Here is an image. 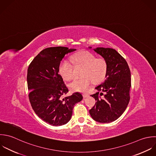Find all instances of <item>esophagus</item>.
Here are the masks:
<instances>
[{
    "instance_id": "esophagus-1",
    "label": "esophagus",
    "mask_w": 156,
    "mask_h": 156,
    "mask_svg": "<svg viewBox=\"0 0 156 156\" xmlns=\"http://www.w3.org/2000/svg\"><path fill=\"white\" fill-rule=\"evenodd\" d=\"M89 95L87 94H83V97L84 98H87L88 97Z\"/></svg>"
}]
</instances>
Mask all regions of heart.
<instances>
[{"label": "heart", "mask_w": 156, "mask_h": 156, "mask_svg": "<svg viewBox=\"0 0 156 156\" xmlns=\"http://www.w3.org/2000/svg\"><path fill=\"white\" fill-rule=\"evenodd\" d=\"M70 61L75 64L83 66L81 77H75L69 84L70 88L73 91L84 92L88 89L93 81H102L106 74L107 63L105 59L95 58L88 51H83L72 55ZM59 72L65 80H70L73 76V66L67 59H63L59 66Z\"/></svg>", "instance_id": "heart-1"}]
</instances>
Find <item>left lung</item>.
Here are the masks:
<instances>
[{
  "label": "left lung",
  "mask_w": 156,
  "mask_h": 156,
  "mask_svg": "<svg viewBox=\"0 0 156 156\" xmlns=\"http://www.w3.org/2000/svg\"><path fill=\"white\" fill-rule=\"evenodd\" d=\"M94 50L106 61L107 72L105 81L95 87L98 92L91 95L97 102L89 113L94 120L108 123L119 119L128 105L131 72L126 60L115 49L97 47ZM100 91L105 94L100 93ZM99 94L104 95L102 99Z\"/></svg>",
  "instance_id": "left-lung-1"
}]
</instances>
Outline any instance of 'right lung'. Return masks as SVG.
<instances>
[{
    "mask_svg": "<svg viewBox=\"0 0 156 156\" xmlns=\"http://www.w3.org/2000/svg\"><path fill=\"white\" fill-rule=\"evenodd\" d=\"M75 50L65 47L45 48L33 59L28 68L27 79L31 107L40 119L52 126L67 123L75 105L83 100L79 92L63 97L69 90L59 74L62 58Z\"/></svg>",
    "mask_w": 156,
    "mask_h": 156,
    "instance_id": "1",
    "label": "right lung"
}]
</instances>
